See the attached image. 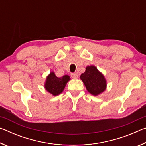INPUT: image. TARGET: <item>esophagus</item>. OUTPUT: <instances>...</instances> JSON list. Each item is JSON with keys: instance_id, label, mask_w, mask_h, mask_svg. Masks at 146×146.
<instances>
[{"instance_id": "34e87169", "label": "esophagus", "mask_w": 146, "mask_h": 146, "mask_svg": "<svg viewBox=\"0 0 146 146\" xmlns=\"http://www.w3.org/2000/svg\"><path fill=\"white\" fill-rule=\"evenodd\" d=\"M71 76L73 78H78V74L76 73H71Z\"/></svg>"}]
</instances>
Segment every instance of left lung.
Instances as JSON below:
<instances>
[{"mask_svg":"<svg viewBox=\"0 0 146 146\" xmlns=\"http://www.w3.org/2000/svg\"><path fill=\"white\" fill-rule=\"evenodd\" d=\"M80 78L84 84L88 92L91 95L97 96L106 90L107 85L106 78L95 66H87L86 71L81 74Z\"/></svg>","mask_w":146,"mask_h":146,"instance_id":"left-lung-1","label":"left lung"}]
</instances>
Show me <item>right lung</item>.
Listing matches in <instances>:
<instances>
[{
  "mask_svg": "<svg viewBox=\"0 0 146 146\" xmlns=\"http://www.w3.org/2000/svg\"><path fill=\"white\" fill-rule=\"evenodd\" d=\"M70 80V76L64 75L62 77H57L55 73L51 72L47 76L44 87L49 93L53 96H56L62 92L66 84Z\"/></svg>",
  "mask_w": 146,
  "mask_h": 146,
  "instance_id": "1",
  "label": "right lung"
}]
</instances>
